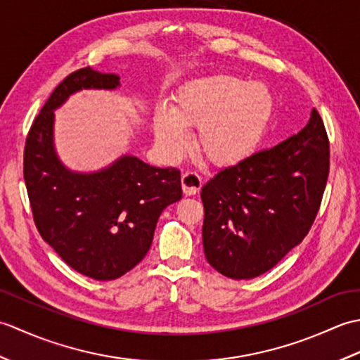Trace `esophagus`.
<instances>
[{"mask_svg":"<svg viewBox=\"0 0 360 360\" xmlns=\"http://www.w3.org/2000/svg\"><path fill=\"white\" fill-rule=\"evenodd\" d=\"M181 184H182V192H184L186 196H193L201 190L202 179L201 176L195 172H186L182 173Z\"/></svg>","mask_w":360,"mask_h":360,"instance_id":"obj_1","label":"esophagus"}]
</instances>
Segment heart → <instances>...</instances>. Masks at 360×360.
<instances>
[{
    "mask_svg": "<svg viewBox=\"0 0 360 360\" xmlns=\"http://www.w3.org/2000/svg\"><path fill=\"white\" fill-rule=\"evenodd\" d=\"M274 112L266 85L238 75H213L187 83L173 106L159 105L153 131L164 156L179 159L192 143L188 128L198 127V147L210 162L233 165L262 143Z\"/></svg>",
    "mask_w": 360,
    "mask_h": 360,
    "instance_id": "heart-1",
    "label": "heart"
}]
</instances>
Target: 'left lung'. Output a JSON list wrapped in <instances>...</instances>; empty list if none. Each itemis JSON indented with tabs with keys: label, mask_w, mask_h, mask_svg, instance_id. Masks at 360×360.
<instances>
[{
	"label": "left lung",
	"mask_w": 360,
	"mask_h": 360,
	"mask_svg": "<svg viewBox=\"0 0 360 360\" xmlns=\"http://www.w3.org/2000/svg\"><path fill=\"white\" fill-rule=\"evenodd\" d=\"M330 173V142L314 108L300 133L221 170L201 190L202 248L233 280L267 272L303 241Z\"/></svg>",
	"instance_id": "left-lung-1"
}]
</instances>
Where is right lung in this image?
Masks as SVG:
<instances>
[{
    "instance_id": "right-lung-1",
    "label": "right lung",
    "mask_w": 360,
    "mask_h": 360,
    "mask_svg": "<svg viewBox=\"0 0 360 360\" xmlns=\"http://www.w3.org/2000/svg\"><path fill=\"white\" fill-rule=\"evenodd\" d=\"M116 74L82 68L53 89L29 129L25 182L41 238L72 269L116 280L142 262L162 210L182 198L181 173L124 155L93 173L65 167L53 147L58 106L82 89H116Z\"/></svg>"
}]
</instances>
